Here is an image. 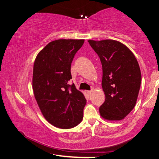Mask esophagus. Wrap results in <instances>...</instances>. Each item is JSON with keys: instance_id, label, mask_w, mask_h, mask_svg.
<instances>
[{"instance_id": "34e87169", "label": "esophagus", "mask_w": 159, "mask_h": 159, "mask_svg": "<svg viewBox=\"0 0 159 159\" xmlns=\"http://www.w3.org/2000/svg\"><path fill=\"white\" fill-rule=\"evenodd\" d=\"M93 92V90H90V91H87V93H88V95H92Z\"/></svg>"}]
</instances>
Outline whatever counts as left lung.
Segmentation results:
<instances>
[{
    "mask_svg": "<svg viewBox=\"0 0 159 159\" xmlns=\"http://www.w3.org/2000/svg\"><path fill=\"white\" fill-rule=\"evenodd\" d=\"M102 66V87L105 101L99 114L107 120H120L135 106L141 85L138 60L129 48L115 40H88Z\"/></svg>",
    "mask_w": 159,
    "mask_h": 159,
    "instance_id": "left-lung-1",
    "label": "left lung"
}]
</instances>
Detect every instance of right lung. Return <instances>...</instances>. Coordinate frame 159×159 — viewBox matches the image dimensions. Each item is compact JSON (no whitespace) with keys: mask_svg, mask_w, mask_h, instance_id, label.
Returning a JSON list of instances; mask_svg holds the SVG:
<instances>
[{"mask_svg":"<svg viewBox=\"0 0 159 159\" xmlns=\"http://www.w3.org/2000/svg\"><path fill=\"white\" fill-rule=\"evenodd\" d=\"M83 39H59L48 43L38 54L34 64L32 86L38 105L50 124L61 129L81 122L86 104L84 95L74 84L71 64Z\"/></svg>","mask_w":159,"mask_h":159,"instance_id":"add662e5","label":"right lung"}]
</instances>
